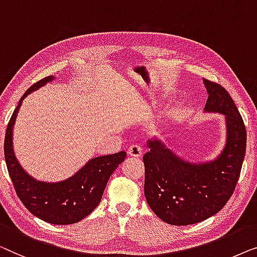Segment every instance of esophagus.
Listing matches in <instances>:
<instances>
[{
  "instance_id": "34e87169",
  "label": "esophagus",
  "mask_w": 257,
  "mask_h": 257,
  "mask_svg": "<svg viewBox=\"0 0 257 257\" xmlns=\"http://www.w3.org/2000/svg\"><path fill=\"white\" fill-rule=\"evenodd\" d=\"M142 150H143L142 147H140L139 144H133V146L129 147L128 154L130 155V156L139 158L142 156Z\"/></svg>"
}]
</instances>
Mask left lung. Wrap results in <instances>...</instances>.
Returning <instances> with one entry per match:
<instances>
[{
  "instance_id": "8db88e82",
  "label": "left lung",
  "mask_w": 257,
  "mask_h": 257,
  "mask_svg": "<svg viewBox=\"0 0 257 257\" xmlns=\"http://www.w3.org/2000/svg\"><path fill=\"white\" fill-rule=\"evenodd\" d=\"M208 97L204 113L225 116V146L215 158L191 162L180 157L160 139L147 141L144 196L158 218L169 225L204 221L229 200L244 160L247 132L228 92L205 80Z\"/></svg>"
}]
</instances>
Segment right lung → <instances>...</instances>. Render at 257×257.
I'll use <instances>...</instances> for the list:
<instances>
[{
	"label": "right lung",
	"mask_w": 257,
	"mask_h": 257,
	"mask_svg": "<svg viewBox=\"0 0 257 257\" xmlns=\"http://www.w3.org/2000/svg\"><path fill=\"white\" fill-rule=\"evenodd\" d=\"M50 75L32 85L21 97L6 132L5 157L9 176L21 201L35 216L53 225L79 222L100 204L111 173L124 161L125 151L91 158L74 175L59 182L36 179L25 171L14 150V125L17 114L29 94L55 80Z\"/></svg>",
	"instance_id": "right-lung-1"
}]
</instances>
